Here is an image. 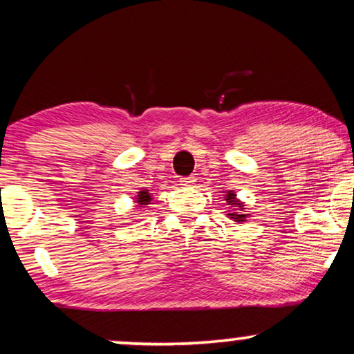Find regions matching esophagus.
<instances>
[{
    "label": "esophagus",
    "mask_w": 354,
    "mask_h": 354,
    "mask_svg": "<svg viewBox=\"0 0 354 354\" xmlns=\"http://www.w3.org/2000/svg\"><path fill=\"white\" fill-rule=\"evenodd\" d=\"M195 182H196V177H194V176L180 178V185H182V187H192Z\"/></svg>",
    "instance_id": "obj_1"
}]
</instances>
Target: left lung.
Listing matches in <instances>:
<instances>
[{
	"instance_id": "8db88e82",
	"label": "left lung",
	"mask_w": 354,
	"mask_h": 354,
	"mask_svg": "<svg viewBox=\"0 0 354 354\" xmlns=\"http://www.w3.org/2000/svg\"><path fill=\"white\" fill-rule=\"evenodd\" d=\"M226 201H227V205L232 206L234 209H239V211H232V213H227V216L231 218V219H234V221H236V223L245 221L247 214H244V203H242V201H239L236 198V194H234L232 190L227 192Z\"/></svg>"
}]
</instances>
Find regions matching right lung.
Instances as JSON below:
<instances>
[{
    "label": "right lung",
    "instance_id": "1",
    "mask_svg": "<svg viewBox=\"0 0 354 354\" xmlns=\"http://www.w3.org/2000/svg\"><path fill=\"white\" fill-rule=\"evenodd\" d=\"M151 200H153V198H151V194L148 190L138 192V195H136V203L138 205H149Z\"/></svg>",
    "mask_w": 354,
    "mask_h": 354
}]
</instances>
